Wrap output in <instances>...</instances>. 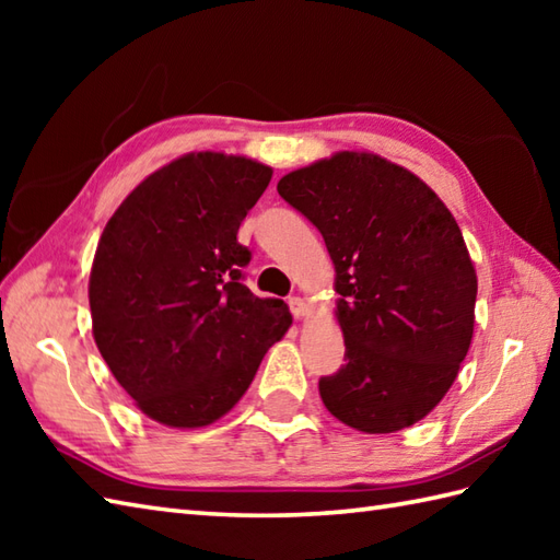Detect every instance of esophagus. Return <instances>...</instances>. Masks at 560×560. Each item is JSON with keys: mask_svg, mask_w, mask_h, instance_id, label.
Returning <instances> with one entry per match:
<instances>
[{"mask_svg": "<svg viewBox=\"0 0 560 560\" xmlns=\"http://www.w3.org/2000/svg\"><path fill=\"white\" fill-rule=\"evenodd\" d=\"M289 307H291V313L295 317H305L307 313H311V305H307L303 299H299V295H293V299H289Z\"/></svg>", "mask_w": 560, "mask_h": 560, "instance_id": "1", "label": "esophagus"}]
</instances>
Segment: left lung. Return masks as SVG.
<instances>
[{"label": "left lung", "instance_id": "obj_1", "mask_svg": "<svg viewBox=\"0 0 560 560\" xmlns=\"http://www.w3.org/2000/svg\"><path fill=\"white\" fill-rule=\"evenodd\" d=\"M277 189L335 261L347 363L319 380L327 411L363 433L419 423L474 335L477 269L455 217L421 177L368 151L305 165Z\"/></svg>", "mask_w": 560, "mask_h": 560}]
</instances>
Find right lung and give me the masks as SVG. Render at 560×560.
Returning <instances> with one entry per match:
<instances>
[{
	"instance_id": "right-lung-1",
	"label": "right lung",
	"mask_w": 560,
	"mask_h": 560,
	"mask_svg": "<svg viewBox=\"0 0 560 560\" xmlns=\"http://www.w3.org/2000/svg\"><path fill=\"white\" fill-rule=\"evenodd\" d=\"M271 168L185 153L141 180L105 223L93 257V339L137 409L171 428L229 413L293 317L243 283L237 243Z\"/></svg>"
}]
</instances>
